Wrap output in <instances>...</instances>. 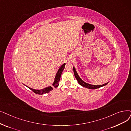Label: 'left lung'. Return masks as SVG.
Listing matches in <instances>:
<instances>
[{"mask_svg":"<svg viewBox=\"0 0 131 131\" xmlns=\"http://www.w3.org/2000/svg\"><path fill=\"white\" fill-rule=\"evenodd\" d=\"M73 72H74V76L76 78V79L77 80V81L78 82V83L82 86L83 87L85 88H87L88 89H97V88H99L100 87H103L105 85H106L109 82H106L103 84H102V85H93V84H89L88 83H86V82L83 81L80 78L79 75H78V74L75 70V68L74 67V66H73Z\"/></svg>","mask_w":131,"mask_h":131,"instance_id":"1","label":"left lung"}]
</instances>
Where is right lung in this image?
Returning <instances> with one entry per match:
<instances>
[{"mask_svg":"<svg viewBox=\"0 0 131 131\" xmlns=\"http://www.w3.org/2000/svg\"><path fill=\"white\" fill-rule=\"evenodd\" d=\"M65 64H66L65 63L63 64L59 68V69H58L57 72L56 74V76H55V78H54V81L52 83V86H48V87L45 88H43L42 89H40V90L38 89H38H35L31 88L30 87H28V86H26V85H25V86H27L28 88H29L30 89H31L32 91L33 92H34L36 94L42 95V94H46V93H49L51 90H53V87L57 88L59 86V82L60 81V77H61V74H62V71H63L64 69Z\"/></svg>","mask_w":131,"mask_h":131,"instance_id":"add662e5","label":"right lung"}]
</instances>
